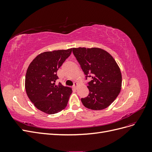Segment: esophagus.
I'll list each match as a JSON object with an SVG mask.
<instances>
[{
    "mask_svg": "<svg viewBox=\"0 0 152 152\" xmlns=\"http://www.w3.org/2000/svg\"><path fill=\"white\" fill-rule=\"evenodd\" d=\"M77 86H78V84H77V83H76V82H75V83L74 84V85L73 86V88H74L75 89H77Z\"/></svg>",
    "mask_w": 152,
    "mask_h": 152,
    "instance_id": "obj_1",
    "label": "esophagus"
}]
</instances>
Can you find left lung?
<instances>
[{"mask_svg":"<svg viewBox=\"0 0 152 152\" xmlns=\"http://www.w3.org/2000/svg\"><path fill=\"white\" fill-rule=\"evenodd\" d=\"M73 54L86 75L89 95L81 98L85 107L94 110L107 108L119 94L122 86L121 72L113 58L99 48H73Z\"/></svg>","mask_w":152,"mask_h":152,"instance_id":"obj_1","label":"left lung"}]
</instances>
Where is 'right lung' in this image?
Instances as JSON below:
<instances>
[{
    "label": "right lung",
    "mask_w": 152,
    "mask_h": 152,
    "mask_svg": "<svg viewBox=\"0 0 152 152\" xmlns=\"http://www.w3.org/2000/svg\"><path fill=\"white\" fill-rule=\"evenodd\" d=\"M72 49L41 53L31 62L27 69L25 76L26 94L40 111L54 114L66 107L72 90L61 83L56 85V82L59 79L57 71L70 56Z\"/></svg>",
    "instance_id": "add662e5"
}]
</instances>
